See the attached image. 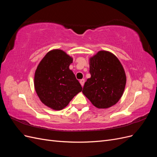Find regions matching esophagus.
I'll return each mask as SVG.
<instances>
[{
    "mask_svg": "<svg viewBox=\"0 0 157 157\" xmlns=\"http://www.w3.org/2000/svg\"><path fill=\"white\" fill-rule=\"evenodd\" d=\"M84 82H85V80L84 79H81V80H80V84H81L82 86H84Z\"/></svg>",
    "mask_w": 157,
    "mask_h": 157,
    "instance_id": "34e87169",
    "label": "esophagus"
}]
</instances>
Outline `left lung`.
Listing matches in <instances>:
<instances>
[{"label":"left lung","instance_id":"left-lung-1","mask_svg":"<svg viewBox=\"0 0 157 157\" xmlns=\"http://www.w3.org/2000/svg\"><path fill=\"white\" fill-rule=\"evenodd\" d=\"M90 73L82 93L99 109L110 107L122 96L126 77L117 57L107 51H99L90 59Z\"/></svg>","mask_w":157,"mask_h":157}]
</instances>
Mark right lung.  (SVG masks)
Listing matches in <instances>:
<instances>
[{"instance_id":"obj_1","label":"right lung","mask_w":157,"mask_h":157,"mask_svg":"<svg viewBox=\"0 0 157 157\" xmlns=\"http://www.w3.org/2000/svg\"><path fill=\"white\" fill-rule=\"evenodd\" d=\"M73 58L61 50L49 52L38 65L35 88L40 101L54 110H61L82 88L69 65Z\"/></svg>"}]
</instances>
